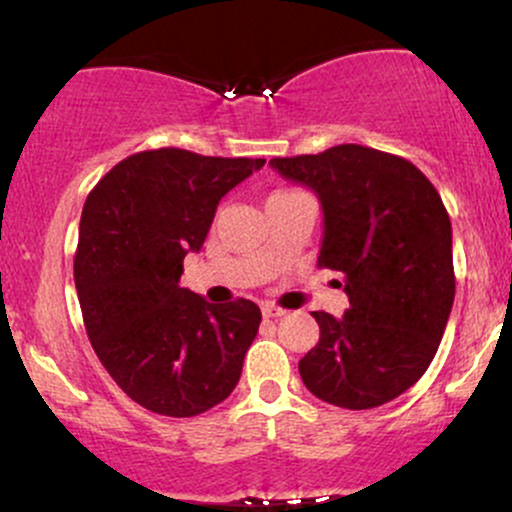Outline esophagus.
Listing matches in <instances>:
<instances>
[{"mask_svg":"<svg viewBox=\"0 0 512 512\" xmlns=\"http://www.w3.org/2000/svg\"><path fill=\"white\" fill-rule=\"evenodd\" d=\"M262 315L269 317V320H276V317H284L286 310L276 308V305H262Z\"/></svg>","mask_w":512,"mask_h":512,"instance_id":"obj_1","label":"esophagus"}]
</instances>
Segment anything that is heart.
Here are the masks:
<instances>
[{
    "label": "heart",
    "instance_id": "heart-1",
    "mask_svg": "<svg viewBox=\"0 0 512 512\" xmlns=\"http://www.w3.org/2000/svg\"><path fill=\"white\" fill-rule=\"evenodd\" d=\"M291 192H296V190H279V192H274L272 197H281V195H291Z\"/></svg>",
    "mask_w": 512,
    "mask_h": 512
}]
</instances>
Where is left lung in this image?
Masks as SVG:
<instances>
[{
  "label": "left lung",
  "mask_w": 512,
  "mask_h": 512,
  "mask_svg": "<svg viewBox=\"0 0 512 512\" xmlns=\"http://www.w3.org/2000/svg\"><path fill=\"white\" fill-rule=\"evenodd\" d=\"M320 197L317 264L344 276V317L313 313L320 342L298 361L322 402L373 409L407 392L436 356L455 301L452 228L438 190L407 158L361 144L272 158Z\"/></svg>",
  "instance_id": "left-lung-1"
}]
</instances>
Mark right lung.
Returning a JSON list of instances; mask_svg holds the SVG:
<instances>
[{
  "mask_svg": "<svg viewBox=\"0 0 512 512\" xmlns=\"http://www.w3.org/2000/svg\"><path fill=\"white\" fill-rule=\"evenodd\" d=\"M262 166L264 158L139 151L86 197L74 257L86 334L110 378L154 414H204L238 385L260 308L245 298L207 303L178 284L221 197Z\"/></svg>",
  "mask_w": 512,
  "mask_h": 512,
  "instance_id": "add662e5",
  "label": "right lung"
}]
</instances>
